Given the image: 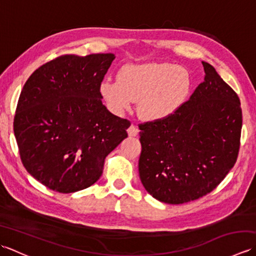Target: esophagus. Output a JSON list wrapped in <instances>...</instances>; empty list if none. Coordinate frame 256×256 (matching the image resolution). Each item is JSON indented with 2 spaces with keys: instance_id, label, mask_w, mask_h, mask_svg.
Wrapping results in <instances>:
<instances>
[{
  "instance_id": "34e87169",
  "label": "esophagus",
  "mask_w": 256,
  "mask_h": 256,
  "mask_svg": "<svg viewBox=\"0 0 256 256\" xmlns=\"http://www.w3.org/2000/svg\"><path fill=\"white\" fill-rule=\"evenodd\" d=\"M128 136H136V135L138 134V128L135 126V125L132 124L131 126L128 128Z\"/></svg>"
}]
</instances>
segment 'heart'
<instances>
[{
  "label": "heart",
  "mask_w": 256,
  "mask_h": 256,
  "mask_svg": "<svg viewBox=\"0 0 256 256\" xmlns=\"http://www.w3.org/2000/svg\"><path fill=\"white\" fill-rule=\"evenodd\" d=\"M189 89L190 76L184 67L150 62L122 67L118 81L104 80L100 84V94L113 112L121 113L138 101L140 116L158 121L182 106Z\"/></svg>",
  "instance_id": "heart-1"
}]
</instances>
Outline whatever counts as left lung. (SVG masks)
<instances>
[{
	"label": "left lung",
	"instance_id": "1",
	"mask_svg": "<svg viewBox=\"0 0 256 256\" xmlns=\"http://www.w3.org/2000/svg\"><path fill=\"white\" fill-rule=\"evenodd\" d=\"M204 80L172 116L140 124V178L150 196L180 204L211 192L234 166L242 110L238 94L210 64Z\"/></svg>",
	"mask_w": 256,
	"mask_h": 256
}]
</instances>
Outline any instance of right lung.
<instances>
[{"label":"right lung","instance_id":"right-lung-1","mask_svg":"<svg viewBox=\"0 0 256 256\" xmlns=\"http://www.w3.org/2000/svg\"><path fill=\"white\" fill-rule=\"evenodd\" d=\"M116 56L64 55L27 79L14 116L26 170L54 192H76L102 175L106 157L128 138L130 121L102 104L100 84Z\"/></svg>","mask_w":256,"mask_h":256}]
</instances>
